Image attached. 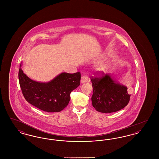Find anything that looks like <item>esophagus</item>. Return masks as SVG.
<instances>
[{"label": "esophagus", "instance_id": "esophagus-1", "mask_svg": "<svg viewBox=\"0 0 159 159\" xmlns=\"http://www.w3.org/2000/svg\"><path fill=\"white\" fill-rule=\"evenodd\" d=\"M88 81V76H83L81 78V83H83L87 82Z\"/></svg>", "mask_w": 159, "mask_h": 159}]
</instances>
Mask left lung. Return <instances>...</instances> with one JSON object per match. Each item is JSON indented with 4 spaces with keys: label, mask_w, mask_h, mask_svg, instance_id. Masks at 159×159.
<instances>
[{
    "label": "left lung",
    "mask_w": 159,
    "mask_h": 159,
    "mask_svg": "<svg viewBox=\"0 0 159 159\" xmlns=\"http://www.w3.org/2000/svg\"><path fill=\"white\" fill-rule=\"evenodd\" d=\"M96 76L91 79L93 95L92 106L101 113H113L119 111L128 104L130 95L128 88L117 83L112 75L97 72Z\"/></svg>",
    "instance_id": "obj_1"
}]
</instances>
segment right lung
Masks as SVG:
<instances>
[{
	"mask_svg": "<svg viewBox=\"0 0 159 159\" xmlns=\"http://www.w3.org/2000/svg\"><path fill=\"white\" fill-rule=\"evenodd\" d=\"M18 72L20 85L26 101L39 109L49 113L64 109L70 100V93L80 85V73H62L48 83L34 81L21 68Z\"/></svg>",
	"mask_w": 159,
	"mask_h": 159,
	"instance_id": "1",
	"label": "right lung"
}]
</instances>
